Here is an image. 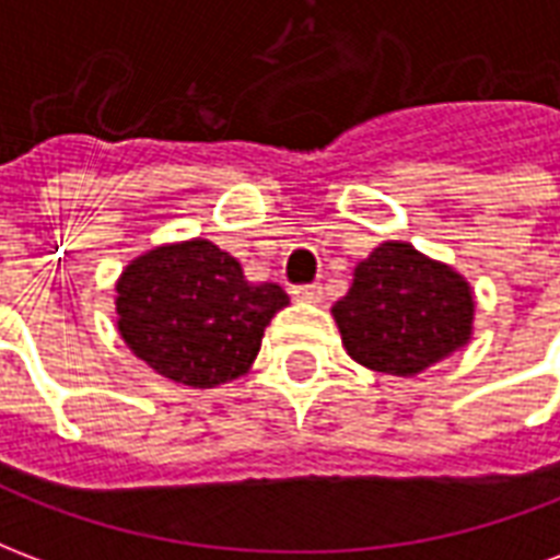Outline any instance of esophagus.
<instances>
[{"mask_svg": "<svg viewBox=\"0 0 560 560\" xmlns=\"http://www.w3.org/2000/svg\"><path fill=\"white\" fill-rule=\"evenodd\" d=\"M320 284H300V288H293V300H300V303H320Z\"/></svg>", "mask_w": 560, "mask_h": 560, "instance_id": "obj_1", "label": "esophagus"}]
</instances>
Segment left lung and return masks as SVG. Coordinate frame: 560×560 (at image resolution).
<instances>
[{
    "label": "left lung",
    "instance_id": "8db88e82",
    "mask_svg": "<svg viewBox=\"0 0 560 560\" xmlns=\"http://www.w3.org/2000/svg\"><path fill=\"white\" fill-rule=\"evenodd\" d=\"M345 351L372 372L411 377L462 345L474 329V293L456 269L411 243H384L353 269L332 305Z\"/></svg>",
    "mask_w": 560,
    "mask_h": 560
}]
</instances>
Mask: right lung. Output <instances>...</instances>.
Here are the masks:
<instances>
[{
    "instance_id": "obj_1",
    "label": "right lung",
    "mask_w": 560,
    "mask_h": 560,
    "mask_svg": "<svg viewBox=\"0 0 560 560\" xmlns=\"http://www.w3.org/2000/svg\"><path fill=\"white\" fill-rule=\"evenodd\" d=\"M284 305L279 284L245 281L236 257L209 240L159 245L116 281L119 336L149 369L185 387L245 375Z\"/></svg>"
}]
</instances>
